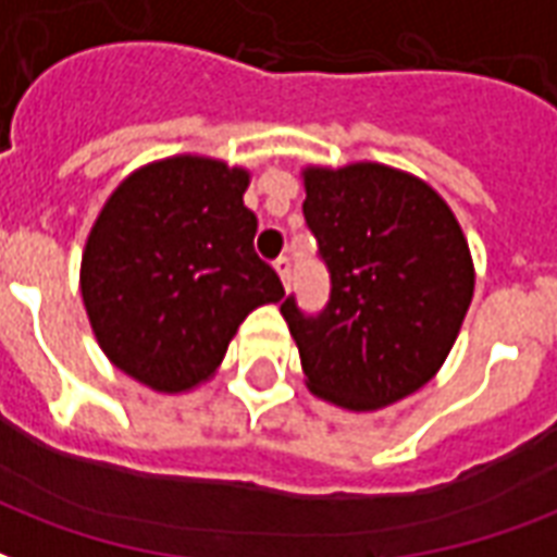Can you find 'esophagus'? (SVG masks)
<instances>
[{
	"instance_id": "34e87169",
	"label": "esophagus",
	"mask_w": 557,
	"mask_h": 557,
	"mask_svg": "<svg viewBox=\"0 0 557 557\" xmlns=\"http://www.w3.org/2000/svg\"><path fill=\"white\" fill-rule=\"evenodd\" d=\"M274 268H277L280 280H283V286H289L292 280V259L289 256H280L277 262H274Z\"/></svg>"
}]
</instances>
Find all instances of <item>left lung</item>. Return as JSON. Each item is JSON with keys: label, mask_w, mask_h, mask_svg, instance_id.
I'll list each match as a JSON object with an SVG mask.
<instances>
[{"label": "left lung", "mask_w": 557, "mask_h": 557, "mask_svg": "<svg viewBox=\"0 0 557 557\" xmlns=\"http://www.w3.org/2000/svg\"><path fill=\"white\" fill-rule=\"evenodd\" d=\"M304 220L331 274L322 313L280 304L307 387L349 411L385 409L438 373L474 295L454 211L385 163L304 170Z\"/></svg>", "instance_id": "left-lung-1"}]
</instances>
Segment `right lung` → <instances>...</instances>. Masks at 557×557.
<instances>
[{
	"label": "right lung",
	"mask_w": 557,
	"mask_h": 557,
	"mask_svg": "<svg viewBox=\"0 0 557 557\" xmlns=\"http://www.w3.org/2000/svg\"><path fill=\"white\" fill-rule=\"evenodd\" d=\"M250 172L178 154L131 172L89 232L79 292L110 361L160 394L214 375L247 313L283 298L253 250Z\"/></svg>",
	"instance_id": "obj_1"
}]
</instances>
